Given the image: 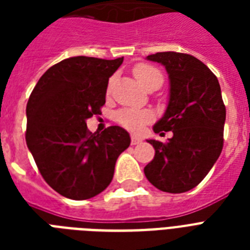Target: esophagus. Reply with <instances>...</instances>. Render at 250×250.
I'll list each match as a JSON object with an SVG mask.
<instances>
[{
	"mask_svg": "<svg viewBox=\"0 0 250 250\" xmlns=\"http://www.w3.org/2000/svg\"><path fill=\"white\" fill-rule=\"evenodd\" d=\"M141 141H143V140H141V137L136 136V135H132V136H131V144H132V145L140 144Z\"/></svg>",
	"mask_w": 250,
	"mask_h": 250,
	"instance_id": "obj_1",
	"label": "esophagus"
}]
</instances>
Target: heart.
Returning <instances> with one entry per match:
<instances>
[{
  "label": "heart",
  "mask_w": 250,
  "mask_h": 250,
  "mask_svg": "<svg viewBox=\"0 0 250 250\" xmlns=\"http://www.w3.org/2000/svg\"><path fill=\"white\" fill-rule=\"evenodd\" d=\"M132 72L136 80L145 89L152 86H161L164 82V75L157 67L149 63H137L133 66ZM152 113L148 110H137L131 107H125L117 113V121L123 127L131 131H139V129L148 122L152 121Z\"/></svg>",
  "instance_id": "1"
}]
</instances>
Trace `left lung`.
<instances>
[{
	"instance_id": "1",
	"label": "left lung",
	"mask_w": 250,
	"mask_h": 250,
	"mask_svg": "<svg viewBox=\"0 0 250 250\" xmlns=\"http://www.w3.org/2000/svg\"><path fill=\"white\" fill-rule=\"evenodd\" d=\"M162 63L170 78L166 113L154 132L172 137L166 143L148 140L156 150L144 168L153 186L168 193H183L198 186L223 149L226 106L217 76L196 57L176 52L148 56Z\"/></svg>"
}]
</instances>
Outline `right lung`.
<instances>
[{
	"label": "right lung",
	"instance_id": "right-lung-1",
	"mask_svg": "<svg viewBox=\"0 0 250 250\" xmlns=\"http://www.w3.org/2000/svg\"><path fill=\"white\" fill-rule=\"evenodd\" d=\"M123 62L71 57L41 76L27 102L25 141L44 180L64 197L86 200L106 189L115 162L129 146L128 132L111 125L101 133L86 119L101 114L109 78Z\"/></svg>",
	"mask_w": 250,
	"mask_h": 250
}]
</instances>
